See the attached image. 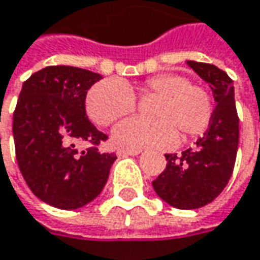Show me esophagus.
Here are the masks:
<instances>
[{"label": "esophagus", "mask_w": 260, "mask_h": 260, "mask_svg": "<svg viewBox=\"0 0 260 260\" xmlns=\"http://www.w3.org/2000/svg\"><path fill=\"white\" fill-rule=\"evenodd\" d=\"M140 150H117V156H138Z\"/></svg>", "instance_id": "esophagus-1"}]
</instances>
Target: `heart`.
<instances>
[{"label":"heart","mask_w":260,"mask_h":260,"mask_svg":"<svg viewBox=\"0 0 260 260\" xmlns=\"http://www.w3.org/2000/svg\"><path fill=\"white\" fill-rule=\"evenodd\" d=\"M134 94L156 100L148 115L153 119L131 117L117 123L112 140L126 150L168 148L181 140L196 138L207 129L213 115V100L206 88L190 84L176 73H159L138 86L122 85L115 79L94 84L85 100L86 113L92 122L107 126L135 109Z\"/></svg>","instance_id":"1"}]
</instances>
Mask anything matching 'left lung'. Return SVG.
<instances>
[{"label": "left lung", "instance_id": "1", "mask_svg": "<svg viewBox=\"0 0 260 260\" xmlns=\"http://www.w3.org/2000/svg\"><path fill=\"white\" fill-rule=\"evenodd\" d=\"M187 64L209 84L216 107L209 128L196 147L165 154L166 168L153 181L156 194L176 209H199L213 202L233 175L238 148L233 79L219 68L188 60Z\"/></svg>", "mask_w": 260, "mask_h": 260}]
</instances>
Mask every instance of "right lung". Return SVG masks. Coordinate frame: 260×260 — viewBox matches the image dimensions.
<instances>
[{
    "label": "right lung",
    "instance_id": "1",
    "mask_svg": "<svg viewBox=\"0 0 260 260\" xmlns=\"http://www.w3.org/2000/svg\"><path fill=\"white\" fill-rule=\"evenodd\" d=\"M100 79L91 70L48 66L22 86L13 116L16 157L26 184L47 205L79 209L107 182L116 154L95 147L107 135L85 112L86 92ZM84 141L94 147L81 152Z\"/></svg>",
    "mask_w": 260,
    "mask_h": 260
}]
</instances>
